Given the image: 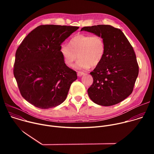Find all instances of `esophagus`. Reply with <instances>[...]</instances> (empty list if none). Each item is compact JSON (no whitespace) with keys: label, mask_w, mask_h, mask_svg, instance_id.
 <instances>
[{"label":"esophagus","mask_w":154,"mask_h":154,"mask_svg":"<svg viewBox=\"0 0 154 154\" xmlns=\"http://www.w3.org/2000/svg\"><path fill=\"white\" fill-rule=\"evenodd\" d=\"M84 72H81V71H79V72H77V75L79 76V77H81L82 75H84Z\"/></svg>","instance_id":"34e87169"}]
</instances>
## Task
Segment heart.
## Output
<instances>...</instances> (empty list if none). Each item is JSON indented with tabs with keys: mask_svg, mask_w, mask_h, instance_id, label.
I'll list each match as a JSON object with an SVG mask.
<instances>
[{
	"mask_svg": "<svg viewBox=\"0 0 154 154\" xmlns=\"http://www.w3.org/2000/svg\"><path fill=\"white\" fill-rule=\"evenodd\" d=\"M60 52L68 66H72L79 57L77 67L88 69L101 63L105 52V43L100 35L79 34L71 38L69 46L61 45Z\"/></svg>",
	"mask_w": 154,
	"mask_h": 154,
	"instance_id": "1",
	"label": "heart"
}]
</instances>
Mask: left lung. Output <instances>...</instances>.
I'll use <instances>...</instances> for the list:
<instances>
[{
    "label": "left lung",
    "mask_w": 154,
    "mask_h": 154,
    "mask_svg": "<svg viewBox=\"0 0 154 154\" xmlns=\"http://www.w3.org/2000/svg\"><path fill=\"white\" fill-rule=\"evenodd\" d=\"M81 30L101 36L105 43L102 61L90 72L93 83L88 89L90 98L106 106L122 102L132 93L138 75L133 47L120 29L111 26L84 27Z\"/></svg>",
    "instance_id": "1"
}]
</instances>
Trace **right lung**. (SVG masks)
<instances>
[{
  "mask_svg": "<svg viewBox=\"0 0 154 154\" xmlns=\"http://www.w3.org/2000/svg\"><path fill=\"white\" fill-rule=\"evenodd\" d=\"M79 27L41 25L22 41L16 52L13 74L21 96L33 106L48 109L67 97L77 73L64 63L61 43Z\"/></svg>",
  "mask_w": 154,
  "mask_h": 154,
  "instance_id": "1",
  "label": "right lung"
}]
</instances>
